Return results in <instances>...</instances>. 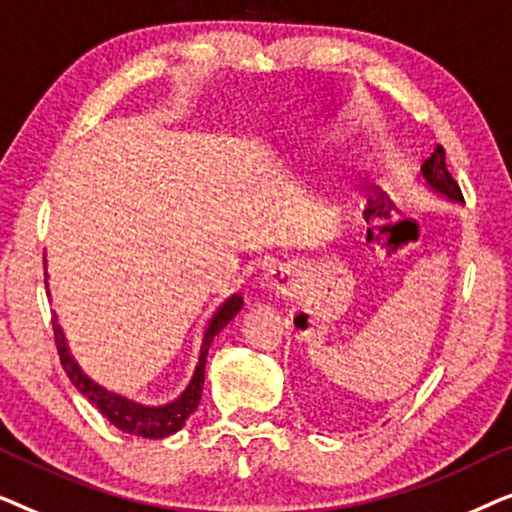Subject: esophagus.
Returning a JSON list of instances; mask_svg holds the SVG:
<instances>
[{
    "mask_svg": "<svg viewBox=\"0 0 512 512\" xmlns=\"http://www.w3.org/2000/svg\"><path fill=\"white\" fill-rule=\"evenodd\" d=\"M265 279H268L270 291L277 293V296L291 298L298 289V275H296V268H293L291 263L272 265L268 277H265Z\"/></svg>",
    "mask_w": 512,
    "mask_h": 512,
    "instance_id": "34e87169",
    "label": "esophagus"
}]
</instances>
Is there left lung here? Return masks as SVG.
I'll use <instances>...</instances> for the list:
<instances>
[{
  "mask_svg": "<svg viewBox=\"0 0 512 512\" xmlns=\"http://www.w3.org/2000/svg\"><path fill=\"white\" fill-rule=\"evenodd\" d=\"M422 174L424 179L429 181L431 188H436L438 193L447 195L450 200H457V202H464V195H461V188L454 177L447 170L445 165V149L440 144H436V149H433L431 158L424 160L422 165Z\"/></svg>",
  "mask_w": 512,
  "mask_h": 512,
  "instance_id": "8db88e82",
  "label": "left lung"
}]
</instances>
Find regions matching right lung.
I'll return each mask as SVG.
<instances>
[{
    "mask_svg": "<svg viewBox=\"0 0 512 512\" xmlns=\"http://www.w3.org/2000/svg\"><path fill=\"white\" fill-rule=\"evenodd\" d=\"M44 270H46V258H44ZM240 307H242L240 296L228 298L226 303L219 307V312L214 314L212 321H209L205 338H202L200 361H198V366H195L191 384H188L186 391L177 398V401L170 405H160V408H146V405L132 403V401H128V398L111 394V391L97 387L93 380H88V377L81 373V368L76 366L72 354H69L65 335H62L60 326L55 324V321H53V338H55V347H58V354H60V363H62V368H65V373L69 375V380H72L74 387L79 389L81 394L86 396L88 401L109 419L111 424L116 426V429H121L123 433H132V436H142V438H165V436H170V433H177L181 426L186 424V419L193 415L195 408L200 405L209 347H212L214 335L221 333V328H226L228 321L233 319L237 312H240Z\"/></svg>",
    "mask_w": 512,
    "mask_h": 512,
    "instance_id": "right-lung-1",
    "label": "right lung"
}]
</instances>
